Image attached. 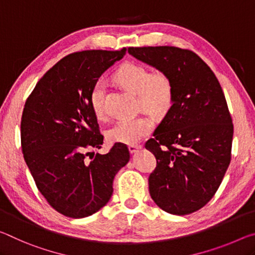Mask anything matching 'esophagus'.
I'll use <instances>...</instances> for the list:
<instances>
[{
    "instance_id": "esophagus-1",
    "label": "esophagus",
    "mask_w": 255,
    "mask_h": 255,
    "mask_svg": "<svg viewBox=\"0 0 255 255\" xmlns=\"http://www.w3.org/2000/svg\"><path fill=\"white\" fill-rule=\"evenodd\" d=\"M141 147H142L141 144H130L128 145V150H130L131 153H135L137 150L141 149Z\"/></svg>"
}]
</instances>
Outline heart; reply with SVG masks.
<instances>
[{"label": "heart", "mask_w": 255, "mask_h": 255, "mask_svg": "<svg viewBox=\"0 0 255 255\" xmlns=\"http://www.w3.org/2000/svg\"><path fill=\"white\" fill-rule=\"evenodd\" d=\"M115 79L128 90L137 95L139 105L155 118L165 116L174 100V86L168 74L157 71L150 73L147 66L127 62L116 71ZM105 86L97 81L90 93V104L98 119L105 116L104 111ZM153 122L149 116L140 115L127 118L116 122L107 132L108 140L112 142L134 144L152 131Z\"/></svg>", "instance_id": "1"}]
</instances>
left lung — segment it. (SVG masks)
<instances>
[{"label":"left lung","mask_w":255,"mask_h":255,"mask_svg":"<svg viewBox=\"0 0 255 255\" xmlns=\"http://www.w3.org/2000/svg\"><path fill=\"white\" fill-rule=\"evenodd\" d=\"M128 53L168 74L174 86L173 105L145 142L157 160L150 195L168 214H192L212 199L231 162L234 127L224 91L190 49L148 46Z\"/></svg>","instance_id":"1"}]
</instances>
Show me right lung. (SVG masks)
Returning a JSON list of instances; mask_svg holds the SVG:
<instances>
[{
	"label": "right lung",
	"mask_w": 255,
	"mask_h": 255,
	"mask_svg": "<svg viewBox=\"0 0 255 255\" xmlns=\"http://www.w3.org/2000/svg\"><path fill=\"white\" fill-rule=\"evenodd\" d=\"M125 52L124 47L69 54L40 78L24 104L20 125L24 161L46 201L66 217L85 218L105 206L115 175L130 159L127 144L116 142L106 155L87 160L104 142L91 89Z\"/></svg>",
	"instance_id": "1"
}]
</instances>
